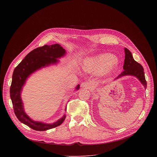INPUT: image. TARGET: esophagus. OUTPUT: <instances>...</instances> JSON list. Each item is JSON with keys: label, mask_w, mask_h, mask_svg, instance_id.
Here are the masks:
<instances>
[{"label": "esophagus", "mask_w": 157, "mask_h": 157, "mask_svg": "<svg viewBox=\"0 0 157 157\" xmlns=\"http://www.w3.org/2000/svg\"><path fill=\"white\" fill-rule=\"evenodd\" d=\"M81 87H84V88L87 89H89V90H91V89H93L94 88L93 83H91L90 82H82L81 84Z\"/></svg>", "instance_id": "esophagus-1"}]
</instances>
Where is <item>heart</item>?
I'll return each instance as SVG.
<instances>
[{"instance_id": "b5f03b06", "label": "heart", "mask_w": 157, "mask_h": 157, "mask_svg": "<svg viewBox=\"0 0 157 157\" xmlns=\"http://www.w3.org/2000/svg\"><path fill=\"white\" fill-rule=\"evenodd\" d=\"M117 59L110 55H103L94 59H89L83 63V69L88 72L102 73L116 64Z\"/></svg>"}]
</instances>
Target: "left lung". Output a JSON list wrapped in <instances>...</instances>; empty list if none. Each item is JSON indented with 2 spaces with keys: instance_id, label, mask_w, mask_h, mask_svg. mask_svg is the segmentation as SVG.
Returning a JSON list of instances; mask_svg holds the SVG:
<instances>
[{
  "instance_id": "obj_1",
  "label": "left lung",
  "mask_w": 157,
  "mask_h": 157,
  "mask_svg": "<svg viewBox=\"0 0 157 157\" xmlns=\"http://www.w3.org/2000/svg\"><path fill=\"white\" fill-rule=\"evenodd\" d=\"M125 59L123 66L124 71L115 79H117L127 75H131L137 77L141 83L147 87V81L145 78V73L142 66L134 60L131 52L126 48H125Z\"/></svg>"
}]
</instances>
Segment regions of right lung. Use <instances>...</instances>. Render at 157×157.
<instances>
[{
    "mask_svg": "<svg viewBox=\"0 0 157 157\" xmlns=\"http://www.w3.org/2000/svg\"><path fill=\"white\" fill-rule=\"evenodd\" d=\"M65 53V50L59 44H54L50 46L45 44L30 52L14 69L10 88V98L14 113L21 122L33 130L44 131L58 127L63 122L66 116H64L61 119L52 124L32 121L25 114L24 110L23 103L20 97L22 86L32 73L43 67L56 63L58 61L56 58L64 56ZM79 89V85H78L76 89L78 90Z\"/></svg>",
    "mask_w": 157,
    "mask_h": 157,
    "instance_id": "1",
    "label": "right lung"
}]
</instances>
